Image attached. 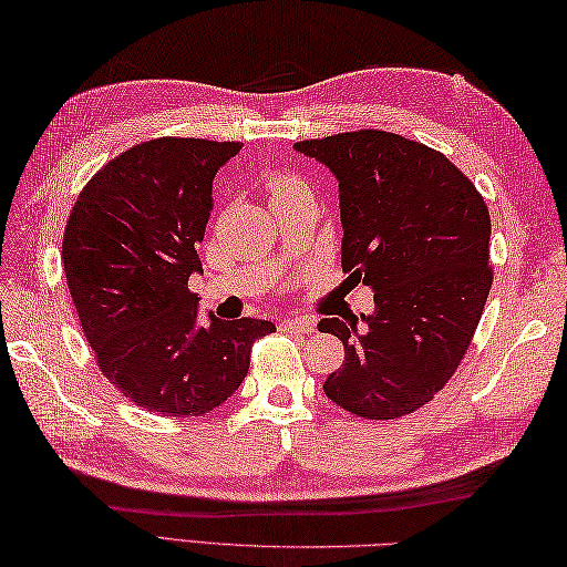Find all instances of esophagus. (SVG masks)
<instances>
[{
	"mask_svg": "<svg viewBox=\"0 0 567 567\" xmlns=\"http://www.w3.org/2000/svg\"><path fill=\"white\" fill-rule=\"evenodd\" d=\"M316 326H318V320L310 318V316H298V318H284L281 320V328L293 330V332H313Z\"/></svg>",
	"mask_w": 567,
	"mask_h": 567,
	"instance_id": "esophagus-1",
	"label": "esophagus"
}]
</instances>
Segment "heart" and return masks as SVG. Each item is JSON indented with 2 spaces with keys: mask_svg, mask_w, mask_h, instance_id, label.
I'll use <instances>...</instances> for the list:
<instances>
[{
  "mask_svg": "<svg viewBox=\"0 0 567 567\" xmlns=\"http://www.w3.org/2000/svg\"><path fill=\"white\" fill-rule=\"evenodd\" d=\"M296 186H303V183H300V181H298V178H293V176L274 178V181H271V195H276V193H284V190H288V188H296Z\"/></svg>",
  "mask_w": 567,
  "mask_h": 567,
  "instance_id": "obj_1",
  "label": "heart"
}]
</instances>
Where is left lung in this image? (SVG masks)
<instances>
[{"instance_id":"1","label":"left lung","mask_w":567,"mask_h":567,"mask_svg":"<svg viewBox=\"0 0 567 567\" xmlns=\"http://www.w3.org/2000/svg\"><path fill=\"white\" fill-rule=\"evenodd\" d=\"M340 186L342 269L374 310L322 318L344 364L322 391L362 419H399L441 391L467 352L492 288L489 210L472 181L425 144L362 130L298 142Z\"/></svg>"}]
</instances>
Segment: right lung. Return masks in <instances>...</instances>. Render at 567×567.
<instances>
[{"label":"right lung","mask_w":567,"mask_h":567,"mask_svg":"<svg viewBox=\"0 0 567 567\" xmlns=\"http://www.w3.org/2000/svg\"><path fill=\"white\" fill-rule=\"evenodd\" d=\"M237 142L152 138L112 158L80 193L63 237V269L97 364L152 413L203 415L247 377L251 344L274 322L207 313L190 274L213 210V178Z\"/></svg>","instance_id":"1"}]
</instances>
